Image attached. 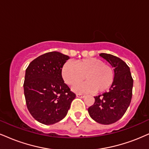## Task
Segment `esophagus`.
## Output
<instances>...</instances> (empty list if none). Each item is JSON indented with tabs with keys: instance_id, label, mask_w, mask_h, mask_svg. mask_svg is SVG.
Segmentation results:
<instances>
[{
	"instance_id": "esophagus-1",
	"label": "esophagus",
	"mask_w": 149,
	"mask_h": 149,
	"mask_svg": "<svg viewBox=\"0 0 149 149\" xmlns=\"http://www.w3.org/2000/svg\"><path fill=\"white\" fill-rule=\"evenodd\" d=\"M77 97H79V98H84V97H85V95L83 94H79V93H78V94H77Z\"/></svg>"
}]
</instances>
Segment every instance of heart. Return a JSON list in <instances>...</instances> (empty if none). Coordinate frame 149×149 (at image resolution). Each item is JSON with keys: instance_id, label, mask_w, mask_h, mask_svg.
I'll use <instances>...</instances> for the list:
<instances>
[{"instance_id": "1", "label": "heart", "mask_w": 149, "mask_h": 149, "mask_svg": "<svg viewBox=\"0 0 149 149\" xmlns=\"http://www.w3.org/2000/svg\"><path fill=\"white\" fill-rule=\"evenodd\" d=\"M61 75L70 86L78 85L85 77V83L74 88L75 91L82 93H104L110 89L114 81L113 68L97 58H83L77 61L75 64L67 62L62 68Z\"/></svg>"}]
</instances>
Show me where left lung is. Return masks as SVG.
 I'll return each mask as SVG.
<instances>
[{"label": "left lung", "mask_w": 149, "mask_h": 149, "mask_svg": "<svg viewBox=\"0 0 149 149\" xmlns=\"http://www.w3.org/2000/svg\"><path fill=\"white\" fill-rule=\"evenodd\" d=\"M115 72L114 81L109 92L95 97V103L88 109L91 118L102 124H111L122 117L131 104L133 79L129 67L114 55L101 53Z\"/></svg>", "instance_id": "obj_1"}]
</instances>
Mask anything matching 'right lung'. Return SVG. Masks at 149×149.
<instances>
[{"label":"right lung","instance_id":"obj_1","mask_svg":"<svg viewBox=\"0 0 149 149\" xmlns=\"http://www.w3.org/2000/svg\"><path fill=\"white\" fill-rule=\"evenodd\" d=\"M69 58L58 52H47L33 60L25 70L23 88L27 109L41 124L50 125L63 119L76 97L61 75Z\"/></svg>","mask_w":149,"mask_h":149}]
</instances>
